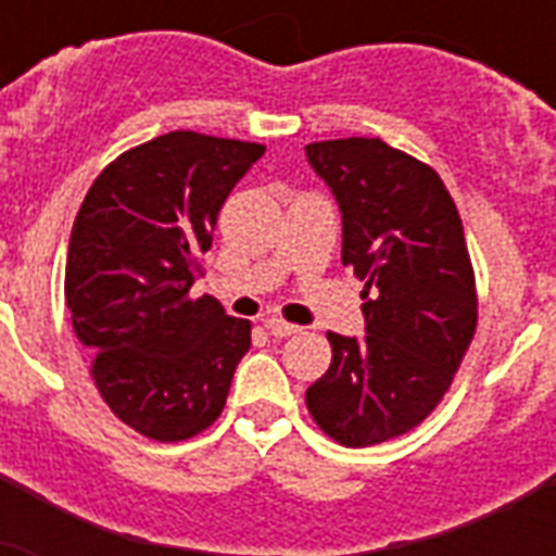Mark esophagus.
Returning <instances> with one entry per match:
<instances>
[{"label": "esophagus", "instance_id": "esophagus-1", "mask_svg": "<svg viewBox=\"0 0 556 556\" xmlns=\"http://www.w3.org/2000/svg\"><path fill=\"white\" fill-rule=\"evenodd\" d=\"M265 329H268L274 338H291V334L300 331V326H291V323L279 320V317H268V320H265Z\"/></svg>", "mask_w": 556, "mask_h": 556}]
</instances>
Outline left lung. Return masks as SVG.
I'll return each mask as SVG.
<instances>
[{
  "mask_svg": "<svg viewBox=\"0 0 556 556\" xmlns=\"http://www.w3.org/2000/svg\"><path fill=\"white\" fill-rule=\"evenodd\" d=\"M343 222V265L366 279L364 338L329 331L331 366L305 392L346 447L404 435L447 392L476 331L465 227L444 181L380 138L305 147Z\"/></svg>",
  "mask_w": 556,
  "mask_h": 556,
  "instance_id": "1",
  "label": "left lung"
}]
</instances>
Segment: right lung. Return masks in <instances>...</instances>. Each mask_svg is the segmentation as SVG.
<instances>
[{
    "mask_svg": "<svg viewBox=\"0 0 556 556\" xmlns=\"http://www.w3.org/2000/svg\"><path fill=\"white\" fill-rule=\"evenodd\" d=\"M262 143L169 132L112 161L83 199L65 262L74 334L109 409L155 441L207 430L251 323L192 300L218 210Z\"/></svg>",
    "mask_w": 556,
    "mask_h": 556,
    "instance_id": "right-lung-1",
    "label": "right lung"
}]
</instances>
